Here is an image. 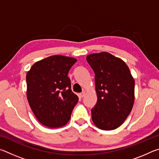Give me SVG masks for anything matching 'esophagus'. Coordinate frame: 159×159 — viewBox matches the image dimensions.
Here are the masks:
<instances>
[{
    "label": "esophagus",
    "instance_id": "obj_1",
    "mask_svg": "<svg viewBox=\"0 0 159 159\" xmlns=\"http://www.w3.org/2000/svg\"><path fill=\"white\" fill-rule=\"evenodd\" d=\"M85 95V92H82L81 93L79 94L80 98H83V97H84Z\"/></svg>",
    "mask_w": 159,
    "mask_h": 159
}]
</instances>
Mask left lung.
<instances>
[{
	"instance_id": "obj_1",
	"label": "left lung",
	"mask_w": 159,
	"mask_h": 159,
	"mask_svg": "<svg viewBox=\"0 0 159 159\" xmlns=\"http://www.w3.org/2000/svg\"><path fill=\"white\" fill-rule=\"evenodd\" d=\"M86 60L95 72L98 101L91 109L97 127L111 130L121 125L134 100V80L126 64L106 52L90 54Z\"/></svg>"
}]
</instances>
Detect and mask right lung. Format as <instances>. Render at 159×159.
I'll use <instances>...</instances> for the list:
<instances>
[{
	"label": "right lung",
	"mask_w": 159,
	"mask_h": 159,
	"mask_svg": "<svg viewBox=\"0 0 159 159\" xmlns=\"http://www.w3.org/2000/svg\"><path fill=\"white\" fill-rule=\"evenodd\" d=\"M76 61L66 56H50L35 63L26 74L29 104L38 120L48 128L66 125L79 101L68 77Z\"/></svg>",
	"instance_id": "right-lung-1"
}]
</instances>
